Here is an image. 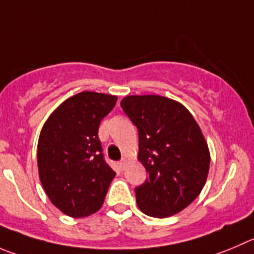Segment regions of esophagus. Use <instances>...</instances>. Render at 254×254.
I'll use <instances>...</instances> for the list:
<instances>
[{"label":"esophagus","mask_w":254,"mask_h":254,"mask_svg":"<svg viewBox=\"0 0 254 254\" xmlns=\"http://www.w3.org/2000/svg\"><path fill=\"white\" fill-rule=\"evenodd\" d=\"M125 164H127V158H123L122 160H120V163H119V167H120V169H124L125 168Z\"/></svg>","instance_id":"1"}]
</instances>
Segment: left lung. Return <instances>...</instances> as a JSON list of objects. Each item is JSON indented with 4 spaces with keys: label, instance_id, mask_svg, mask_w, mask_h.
I'll list each match as a JSON object with an SVG mask.
<instances>
[{
    "label": "left lung",
    "instance_id": "obj_1",
    "mask_svg": "<svg viewBox=\"0 0 254 254\" xmlns=\"http://www.w3.org/2000/svg\"><path fill=\"white\" fill-rule=\"evenodd\" d=\"M139 132L138 158L148 172L135 188L139 209L167 218L200 194L210 154L203 132L188 109L160 95H130L120 103Z\"/></svg>",
    "mask_w": 254,
    "mask_h": 254
}]
</instances>
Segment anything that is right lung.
I'll list each match as a JSON object with an SVG mask.
<instances>
[{
  "instance_id": "1",
  "label": "right lung",
  "mask_w": 254,
  "mask_h": 254,
  "mask_svg": "<svg viewBox=\"0 0 254 254\" xmlns=\"http://www.w3.org/2000/svg\"><path fill=\"white\" fill-rule=\"evenodd\" d=\"M114 95L82 91L64 101L42 127L39 177L56 208L72 218L101 208L115 172L106 164L99 125L113 110Z\"/></svg>"
}]
</instances>
